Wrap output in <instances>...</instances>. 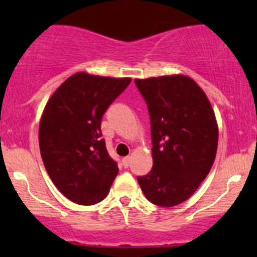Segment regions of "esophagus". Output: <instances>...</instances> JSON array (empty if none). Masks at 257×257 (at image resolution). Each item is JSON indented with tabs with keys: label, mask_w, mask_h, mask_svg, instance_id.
Here are the masks:
<instances>
[{
	"label": "esophagus",
	"mask_w": 257,
	"mask_h": 257,
	"mask_svg": "<svg viewBox=\"0 0 257 257\" xmlns=\"http://www.w3.org/2000/svg\"><path fill=\"white\" fill-rule=\"evenodd\" d=\"M129 163H131V158H129V157H125V158H123V159H121V164H123L124 168H128Z\"/></svg>",
	"instance_id": "obj_1"
}]
</instances>
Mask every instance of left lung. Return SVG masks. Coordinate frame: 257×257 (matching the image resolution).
Returning a JSON list of instances; mask_svg holds the SVG:
<instances>
[{
  "label": "left lung",
  "instance_id": "obj_1",
  "mask_svg": "<svg viewBox=\"0 0 257 257\" xmlns=\"http://www.w3.org/2000/svg\"><path fill=\"white\" fill-rule=\"evenodd\" d=\"M150 116L153 168L138 177L145 198L170 208L190 198L209 174L217 149V125L208 97L193 79H136Z\"/></svg>",
  "mask_w": 257,
  "mask_h": 257
}]
</instances>
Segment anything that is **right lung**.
I'll return each mask as SVG.
<instances>
[{
    "label": "right lung",
    "mask_w": 257,
    "mask_h": 257,
    "mask_svg": "<svg viewBox=\"0 0 257 257\" xmlns=\"http://www.w3.org/2000/svg\"><path fill=\"white\" fill-rule=\"evenodd\" d=\"M131 78L76 73L53 93L40 123L41 157L49 178L79 205L102 201L118 174L102 139L100 123Z\"/></svg>",
    "instance_id": "add662e5"
}]
</instances>
